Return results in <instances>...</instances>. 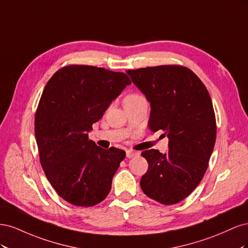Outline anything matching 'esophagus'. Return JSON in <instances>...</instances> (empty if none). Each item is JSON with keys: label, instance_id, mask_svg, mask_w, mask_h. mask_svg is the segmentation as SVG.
<instances>
[{"label": "esophagus", "instance_id": "esophagus-1", "mask_svg": "<svg viewBox=\"0 0 248 248\" xmlns=\"http://www.w3.org/2000/svg\"><path fill=\"white\" fill-rule=\"evenodd\" d=\"M138 155H139V152L132 151V150H128V151H126V156H127V158H132V157H134V156H138Z\"/></svg>", "mask_w": 248, "mask_h": 248}]
</instances>
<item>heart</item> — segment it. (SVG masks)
Listing matches in <instances>:
<instances>
[{
	"label": "heart",
	"instance_id": "obj_1",
	"mask_svg": "<svg viewBox=\"0 0 248 248\" xmlns=\"http://www.w3.org/2000/svg\"><path fill=\"white\" fill-rule=\"evenodd\" d=\"M140 95L139 94H129L128 96H126V98L124 99V102H129V101H132L134 99H138V98H140Z\"/></svg>",
	"mask_w": 248,
	"mask_h": 248
}]
</instances>
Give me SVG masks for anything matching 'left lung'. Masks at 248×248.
I'll list each match as a JSON object with an SVG mask.
<instances>
[{
	"mask_svg": "<svg viewBox=\"0 0 248 248\" xmlns=\"http://www.w3.org/2000/svg\"><path fill=\"white\" fill-rule=\"evenodd\" d=\"M151 106L148 126L168 134L169 151L141 152L149 168L140 179L147 197L163 205L183 201L197 188L207 170L216 140L211 97L190 69L160 65L127 70Z\"/></svg>",
	"mask_w": 248,
	"mask_h": 248,
	"instance_id": "obj_1",
	"label": "left lung"
}]
</instances>
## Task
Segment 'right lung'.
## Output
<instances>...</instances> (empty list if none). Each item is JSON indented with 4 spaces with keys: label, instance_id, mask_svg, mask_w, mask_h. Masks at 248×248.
<instances>
[{
    "label": "right lung",
    "instance_id": "1",
    "mask_svg": "<svg viewBox=\"0 0 248 248\" xmlns=\"http://www.w3.org/2000/svg\"><path fill=\"white\" fill-rule=\"evenodd\" d=\"M130 84L123 72L68 65L44 88L35 115L40 163L50 185L69 204L95 206L109 193L126 153L96 146L88 132Z\"/></svg>",
    "mask_w": 248,
    "mask_h": 248
}]
</instances>
